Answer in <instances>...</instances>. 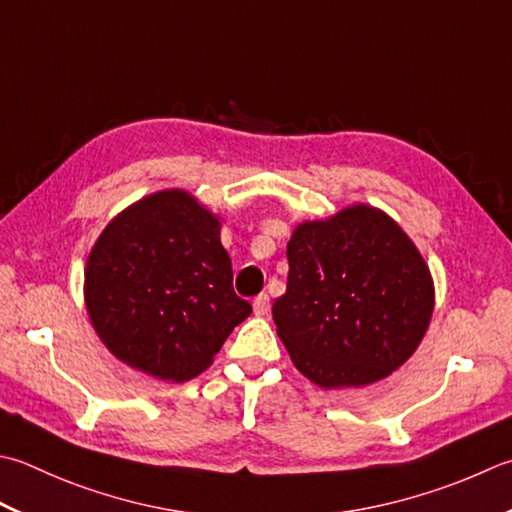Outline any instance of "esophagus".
I'll use <instances>...</instances> for the list:
<instances>
[{"instance_id":"esophagus-1","label":"esophagus","mask_w":512,"mask_h":512,"mask_svg":"<svg viewBox=\"0 0 512 512\" xmlns=\"http://www.w3.org/2000/svg\"><path fill=\"white\" fill-rule=\"evenodd\" d=\"M268 306H270V299H268L266 293H259V295L253 299L255 315H266V313H268Z\"/></svg>"}]
</instances>
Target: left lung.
Listing matches in <instances>:
<instances>
[{
  "label": "left lung",
  "instance_id": "obj_1",
  "mask_svg": "<svg viewBox=\"0 0 512 512\" xmlns=\"http://www.w3.org/2000/svg\"><path fill=\"white\" fill-rule=\"evenodd\" d=\"M273 319L293 364L324 388L366 386L415 353L433 282L415 244L370 206L295 228Z\"/></svg>",
  "mask_w": 512,
  "mask_h": 512
}]
</instances>
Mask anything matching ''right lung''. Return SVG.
<instances>
[{
    "label": "right lung",
    "mask_w": 512,
    "mask_h": 512,
    "mask_svg": "<svg viewBox=\"0 0 512 512\" xmlns=\"http://www.w3.org/2000/svg\"><path fill=\"white\" fill-rule=\"evenodd\" d=\"M86 306L110 353L168 382L202 373L253 310L233 288L219 222L184 190L106 226L86 264Z\"/></svg>",
    "instance_id": "obj_1"
}]
</instances>
